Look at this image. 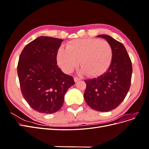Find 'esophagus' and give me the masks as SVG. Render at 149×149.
I'll return each mask as SVG.
<instances>
[{
	"mask_svg": "<svg viewBox=\"0 0 149 149\" xmlns=\"http://www.w3.org/2000/svg\"><path fill=\"white\" fill-rule=\"evenodd\" d=\"M79 80H80V79L79 78H78V77H74V81L75 83L78 81H79Z\"/></svg>",
	"mask_w": 149,
	"mask_h": 149,
	"instance_id": "esophagus-1",
	"label": "esophagus"
}]
</instances>
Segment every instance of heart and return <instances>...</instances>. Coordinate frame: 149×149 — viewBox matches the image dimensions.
Wrapping results in <instances>:
<instances>
[{"label": "heart", "mask_w": 149, "mask_h": 149, "mask_svg": "<svg viewBox=\"0 0 149 149\" xmlns=\"http://www.w3.org/2000/svg\"><path fill=\"white\" fill-rule=\"evenodd\" d=\"M112 57V48L106 40L83 38L69 42L66 49L60 48L56 59L61 69L66 73H71L78 66L79 60L83 73L97 77L109 69Z\"/></svg>", "instance_id": "1"}]
</instances>
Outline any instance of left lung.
I'll return each instance as SVG.
<instances>
[{"label":"left lung","mask_w":149,"mask_h":149,"mask_svg":"<svg viewBox=\"0 0 149 149\" xmlns=\"http://www.w3.org/2000/svg\"><path fill=\"white\" fill-rule=\"evenodd\" d=\"M109 42L113 57L110 67L97 78L84 80L86 88L84 98L92 109L109 112L118 107L129 91L131 82L132 66L123 43L107 35H97Z\"/></svg>","instance_id":"obj_1"}]
</instances>
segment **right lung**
Wrapping results in <instances>:
<instances>
[{
	"instance_id": "right-lung-1",
	"label": "right lung",
	"mask_w": 149,
	"mask_h": 149,
	"mask_svg": "<svg viewBox=\"0 0 149 149\" xmlns=\"http://www.w3.org/2000/svg\"><path fill=\"white\" fill-rule=\"evenodd\" d=\"M63 40L40 37L22 50L17 65L21 92L35 111L52 114L62 107L65 95L74 84L72 76L58 66L56 56Z\"/></svg>"
}]
</instances>
